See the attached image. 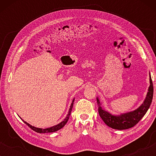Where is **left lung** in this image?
<instances>
[{
  "label": "left lung",
  "mask_w": 156,
  "mask_h": 156,
  "mask_svg": "<svg viewBox=\"0 0 156 156\" xmlns=\"http://www.w3.org/2000/svg\"><path fill=\"white\" fill-rule=\"evenodd\" d=\"M149 77H150V86L148 87L146 99L139 107L132 112L124 113L120 115H113L102 108L101 102L100 101L99 98L97 97L99 116L108 126L114 129L124 130L133 127L139 122L140 119L146 114L153 100V86L150 73H149Z\"/></svg>",
  "instance_id": "8db88e82"
}]
</instances>
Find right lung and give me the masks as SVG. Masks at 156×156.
Listing matches in <instances>:
<instances>
[{
    "label": "right lung",
    "mask_w": 156,
    "mask_h": 156,
    "mask_svg": "<svg viewBox=\"0 0 156 156\" xmlns=\"http://www.w3.org/2000/svg\"><path fill=\"white\" fill-rule=\"evenodd\" d=\"M74 99L72 100V102L71 104V106H70L69 107V112H68V114L67 115V116H66V118L64 119V120L60 122L59 123H58L57 125H55V126H53L52 127H50V128H47V129H40V128H37V127H35L33 126H32L30 124H29L28 123H27L26 121H23V119L22 120L23 121V122H24L25 124H27L28 126L31 129H33V131H35V132H37V133H52V132H55L57 131H58V130L61 129L62 128H63L65 126L66 123H67V121L69 120V116H70V114H71V112H72V107H73V104H74Z\"/></svg>",
    "instance_id": "add662e5"
}]
</instances>
